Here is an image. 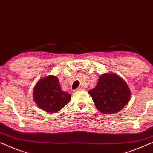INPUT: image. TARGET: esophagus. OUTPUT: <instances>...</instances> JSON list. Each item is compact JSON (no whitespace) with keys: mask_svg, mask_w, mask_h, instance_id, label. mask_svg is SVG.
<instances>
[{"mask_svg":"<svg viewBox=\"0 0 153 153\" xmlns=\"http://www.w3.org/2000/svg\"><path fill=\"white\" fill-rule=\"evenodd\" d=\"M81 90H84V89L83 88H77V89L76 90V91H81Z\"/></svg>","mask_w":153,"mask_h":153,"instance_id":"1","label":"esophagus"}]
</instances>
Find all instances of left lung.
<instances>
[{"instance_id": "obj_1", "label": "left lung", "mask_w": 153, "mask_h": 153, "mask_svg": "<svg viewBox=\"0 0 153 153\" xmlns=\"http://www.w3.org/2000/svg\"><path fill=\"white\" fill-rule=\"evenodd\" d=\"M97 109L101 113L112 114L121 110L129 102L131 91L126 82L114 73H104L96 87L88 91Z\"/></svg>"}]
</instances>
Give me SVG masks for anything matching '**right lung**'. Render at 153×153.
<instances>
[{"label": "right lung", "mask_w": 153, "mask_h": 153, "mask_svg": "<svg viewBox=\"0 0 153 153\" xmlns=\"http://www.w3.org/2000/svg\"><path fill=\"white\" fill-rule=\"evenodd\" d=\"M33 98L41 109L54 113L69 103L71 95L61 90L57 76L48 75L40 79L35 84Z\"/></svg>", "instance_id": "add662e5"}]
</instances>
